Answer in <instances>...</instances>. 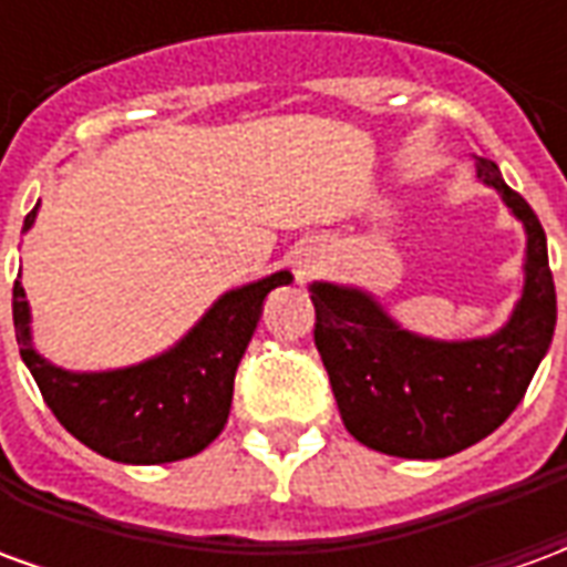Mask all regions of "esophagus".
Returning a JSON list of instances; mask_svg holds the SVG:
<instances>
[{
    "label": "esophagus",
    "instance_id": "esophagus-1",
    "mask_svg": "<svg viewBox=\"0 0 567 567\" xmlns=\"http://www.w3.org/2000/svg\"><path fill=\"white\" fill-rule=\"evenodd\" d=\"M300 272H303V270H300Z\"/></svg>",
    "mask_w": 567,
    "mask_h": 567
}]
</instances>
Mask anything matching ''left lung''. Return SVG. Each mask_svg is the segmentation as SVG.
Masks as SVG:
<instances>
[{
	"instance_id": "obj_1",
	"label": "left lung",
	"mask_w": 567,
	"mask_h": 567,
	"mask_svg": "<svg viewBox=\"0 0 567 567\" xmlns=\"http://www.w3.org/2000/svg\"><path fill=\"white\" fill-rule=\"evenodd\" d=\"M476 178L498 190L525 224V291L495 337L437 343L398 328L361 291L312 285L316 349L331 377L349 434L401 458H446L488 437L523 401L556 328V288L547 236L532 206L498 166L480 161Z\"/></svg>"
}]
</instances>
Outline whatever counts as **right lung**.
<instances>
[{"label":"right lung","instance_id":"right-lung-1","mask_svg":"<svg viewBox=\"0 0 567 567\" xmlns=\"http://www.w3.org/2000/svg\"><path fill=\"white\" fill-rule=\"evenodd\" d=\"M35 209L23 230H30ZM288 282L291 272H272L224 295L182 343L140 368L69 373L30 346V309L18 279L11 291L14 337L44 404L72 437L112 462H178L206 450L227 425L236 368L260 319V303L276 285Z\"/></svg>","mask_w":567,"mask_h":567}]
</instances>
